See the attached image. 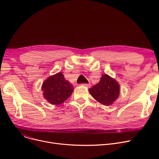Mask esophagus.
<instances>
[{
    "label": "esophagus",
    "mask_w": 159,
    "mask_h": 159,
    "mask_svg": "<svg viewBox=\"0 0 159 159\" xmlns=\"http://www.w3.org/2000/svg\"><path fill=\"white\" fill-rule=\"evenodd\" d=\"M83 86H84L86 87H88V88H89L91 86V84H82Z\"/></svg>",
    "instance_id": "1"
}]
</instances>
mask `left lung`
Instances as JSON below:
<instances>
[{
    "label": "left lung",
    "instance_id": "left-lung-1",
    "mask_svg": "<svg viewBox=\"0 0 159 159\" xmlns=\"http://www.w3.org/2000/svg\"><path fill=\"white\" fill-rule=\"evenodd\" d=\"M89 91L96 101L103 105L110 106L119 97L120 87L114 79L104 74L98 84L89 89Z\"/></svg>",
    "mask_w": 159,
    "mask_h": 159
}]
</instances>
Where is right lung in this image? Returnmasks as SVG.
<instances>
[{
    "label": "right lung",
    "instance_id": "1",
    "mask_svg": "<svg viewBox=\"0 0 159 159\" xmlns=\"http://www.w3.org/2000/svg\"><path fill=\"white\" fill-rule=\"evenodd\" d=\"M44 97L52 104L59 105L72 94L73 88L71 83L64 79L62 73H58L48 78L43 84Z\"/></svg>",
    "mask_w": 159,
    "mask_h": 159
}]
</instances>
